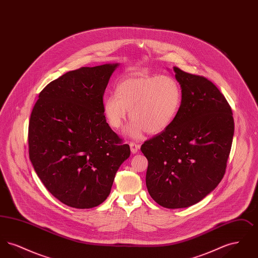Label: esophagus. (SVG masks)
Returning <instances> with one entry per match:
<instances>
[{
	"label": "esophagus",
	"mask_w": 258,
	"mask_h": 258,
	"mask_svg": "<svg viewBox=\"0 0 258 258\" xmlns=\"http://www.w3.org/2000/svg\"><path fill=\"white\" fill-rule=\"evenodd\" d=\"M130 147H131V151H132L133 154H136L138 152V150H139V145L137 143H135V142H131L130 143Z\"/></svg>",
	"instance_id": "esophagus-1"
}]
</instances>
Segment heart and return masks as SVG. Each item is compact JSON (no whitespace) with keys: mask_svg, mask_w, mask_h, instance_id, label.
Wrapping results in <instances>:
<instances>
[{"mask_svg":"<svg viewBox=\"0 0 258 258\" xmlns=\"http://www.w3.org/2000/svg\"><path fill=\"white\" fill-rule=\"evenodd\" d=\"M178 82L167 75L128 76L118 84L116 93L103 100V111L111 126L119 130L128 116L134 123L128 135L139 139L164 132L175 120L181 106Z\"/></svg>","mask_w":258,"mask_h":258,"instance_id":"b5f03b06","label":"heart"}]
</instances>
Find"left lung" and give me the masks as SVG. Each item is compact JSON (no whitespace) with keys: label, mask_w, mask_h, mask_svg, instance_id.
Returning a JSON list of instances; mask_svg holds the SVG:
<instances>
[{"label":"left lung","mask_w":258,"mask_h":258,"mask_svg":"<svg viewBox=\"0 0 258 258\" xmlns=\"http://www.w3.org/2000/svg\"><path fill=\"white\" fill-rule=\"evenodd\" d=\"M182 101L173 123L144 142L146 185L164 208L197 204L220 184L234 135L232 110L210 80L174 67Z\"/></svg>","instance_id":"8db88e82"}]
</instances>
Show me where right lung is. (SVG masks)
<instances>
[{"instance_id":"right-lung-1","label":"right lung","mask_w":258,"mask_h":258,"mask_svg":"<svg viewBox=\"0 0 258 258\" xmlns=\"http://www.w3.org/2000/svg\"><path fill=\"white\" fill-rule=\"evenodd\" d=\"M118 66L61 75L40 92L31 114L29 156L35 171L53 197L73 208L101 204L131 155L103 111L104 91Z\"/></svg>"}]
</instances>
